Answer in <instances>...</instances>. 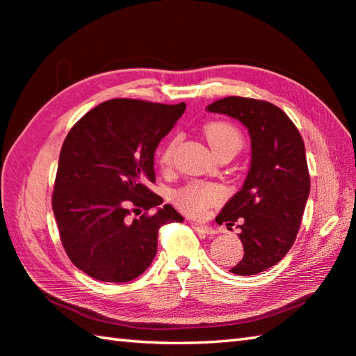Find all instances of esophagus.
Returning a JSON list of instances; mask_svg holds the SVG:
<instances>
[{"label": "esophagus", "instance_id": "obj_1", "mask_svg": "<svg viewBox=\"0 0 356 356\" xmlns=\"http://www.w3.org/2000/svg\"><path fill=\"white\" fill-rule=\"evenodd\" d=\"M190 225H191V227L195 229V231H196L197 234H202V236H213V234H215V229L209 227V226H206V225H202V222L190 221Z\"/></svg>", "mask_w": 356, "mask_h": 356}]
</instances>
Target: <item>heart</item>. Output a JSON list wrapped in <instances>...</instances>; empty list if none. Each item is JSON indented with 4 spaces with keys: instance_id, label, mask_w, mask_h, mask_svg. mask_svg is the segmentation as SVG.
I'll use <instances>...</instances> for the list:
<instances>
[{
    "instance_id": "b5f03b06",
    "label": "heart",
    "mask_w": 356,
    "mask_h": 356,
    "mask_svg": "<svg viewBox=\"0 0 356 356\" xmlns=\"http://www.w3.org/2000/svg\"><path fill=\"white\" fill-rule=\"evenodd\" d=\"M204 135H206L207 143L218 159L226 154H237L242 149V134L237 127H234L229 122H222V120L209 122L204 127ZM176 146L177 138H171L161 147L159 161L163 168H170L172 165ZM221 200L222 193L218 186L206 184H188L174 195L176 206L190 216H202L210 207L216 206Z\"/></svg>"
}]
</instances>
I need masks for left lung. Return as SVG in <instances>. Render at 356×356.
<instances>
[{
	"label": "left lung",
	"mask_w": 356,
	"mask_h": 356,
	"mask_svg": "<svg viewBox=\"0 0 356 356\" xmlns=\"http://www.w3.org/2000/svg\"><path fill=\"white\" fill-rule=\"evenodd\" d=\"M207 110L238 119L250 131V172L215 221L227 229L239 222L245 254L231 272L257 275L278 264L297 238L311 186L303 138L270 102L232 95Z\"/></svg>",
	"instance_id": "left-lung-1"
}]
</instances>
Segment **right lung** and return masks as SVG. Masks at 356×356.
I'll return each mask as SVG.
<instances>
[{"label":"right lung","instance_id":"1","mask_svg":"<svg viewBox=\"0 0 356 356\" xmlns=\"http://www.w3.org/2000/svg\"><path fill=\"white\" fill-rule=\"evenodd\" d=\"M184 111V102L113 99L88 111L65 136L51 206L65 252L91 278H138L156 254L159 229L184 221L170 204L150 215L163 200L147 186L155 182V149Z\"/></svg>","mask_w":356,"mask_h":356}]
</instances>
